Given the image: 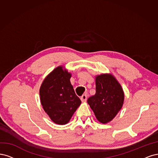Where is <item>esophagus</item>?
Segmentation results:
<instances>
[{
	"label": "esophagus",
	"instance_id": "obj_1",
	"mask_svg": "<svg viewBox=\"0 0 158 158\" xmlns=\"http://www.w3.org/2000/svg\"><path fill=\"white\" fill-rule=\"evenodd\" d=\"M86 99H87V96L86 94H83L82 96L81 97V100L82 102H86Z\"/></svg>",
	"mask_w": 158,
	"mask_h": 158
}]
</instances>
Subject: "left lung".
<instances>
[{
  "instance_id": "obj_1",
  "label": "left lung",
  "mask_w": 158,
  "mask_h": 158,
  "mask_svg": "<svg viewBox=\"0 0 158 158\" xmlns=\"http://www.w3.org/2000/svg\"><path fill=\"white\" fill-rule=\"evenodd\" d=\"M96 93L87 100L91 109L100 123H108L121 109L124 93L121 85L111 74L96 76Z\"/></svg>"
}]
</instances>
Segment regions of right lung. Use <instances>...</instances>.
Listing matches in <instances>:
<instances>
[{
  "mask_svg": "<svg viewBox=\"0 0 158 158\" xmlns=\"http://www.w3.org/2000/svg\"><path fill=\"white\" fill-rule=\"evenodd\" d=\"M71 77L67 69L58 66L45 77L40 87L43 108L58 125L68 123L81 103L71 84Z\"/></svg>",
  "mask_w": 158,
  "mask_h": 158,
  "instance_id": "add662e5",
  "label": "right lung"
}]
</instances>
